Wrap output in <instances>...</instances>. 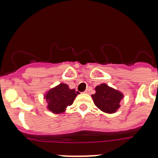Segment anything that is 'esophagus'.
I'll use <instances>...</instances> for the list:
<instances>
[{
    "label": "esophagus",
    "mask_w": 158,
    "mask_h": 158,
    "mask_svg": "<svg viewBox=\"0 0 158 158\" xmlns=\"http://www.w3.org/2000/svg\"><path fill=\"white\" fill-rule=\"evenodd\" d=\"M89 93H90V89H87L85 91V94H89Z\"/></svg>",
    "instance_id": "1"
}]
</instances>
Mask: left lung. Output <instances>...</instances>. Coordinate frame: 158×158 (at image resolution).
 I'll list each match as a JSON object with an SVG mask.
<instances>
[{
	"instance_id": "8db88e82",
	"label": "left lung",
	"mask_w": 158,
	"mask_h": 158,
	"mask_svg": "<svg viewBox=\"0 0 158 158\" xmlns=\"http://www.w3.org/2000/svg\"><path fill=\"white\" fill-rule=\"evenodd\" d=\"M95 90L96 93L92 95L95 105L105 113L116 112L120 107L119 103L123 99V94L104 83L96 86Z\"/></svg>"
}]
</instances>
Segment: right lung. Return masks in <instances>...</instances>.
Masks as SVG:
<instances>
[{"mask_svg":"<svg viewBox=\"0 0 158 158\" xmlns=\"http://www.w3.org/2000/svg\"><path fill=\"white\" fill-rule=\"evenodd\" d=\"M77 94L79 93L75 91V89H69L66 84H59L44 94L47 109L54 114H62L65 112L68 106L72 105Z\"/></svg>","mask_w":158,"mask_h":158,"instance_id":"add662e5","label":"right lung"}]
</instances>
